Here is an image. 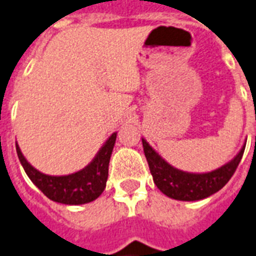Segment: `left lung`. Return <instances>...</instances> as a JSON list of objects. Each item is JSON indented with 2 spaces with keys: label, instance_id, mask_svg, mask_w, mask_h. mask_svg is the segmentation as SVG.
<instances>
[{
  "label": "left lung",
  "instance_id": "1",
  "mask_svg": "<svg viewBox=\"0 0 256 256\" xmlns=\"http://www.w3.org/2000/svg\"><path fill=\"white\" fill-rule=\"evenodd\" d=\"M142 146L153 181L160 192L177 201H198L210 197L228 182L242 160L246 144L232 161L208 173H189L172 166L145 138H142Z\"/></svg>",
  "mask_w": 256,
  "mask_h": 256
}]
</instances>
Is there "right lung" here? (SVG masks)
I'll return each mask as SVG.
<instances>
[{
	"label": "right lung",
	"mask_w": 256,
	"mask_h": 256,
	"mask_svg": "<svg viewBox=\"0 0 256 256\" xmlns=\"http://www.w3.org/2000/svg\"><path fill=\"white\" fill-rule=\"evenodd\" d=\"M114 134L107 138L103 146L96 153L94 160L82 170L66 176H48L32 166L16 142L18 158L32 182L51 201L64 205H83L95 201L106 189L108 178V165L116 141Z\"/></svg>",
	"instance_id": "add662e5"
}]
</instances>
